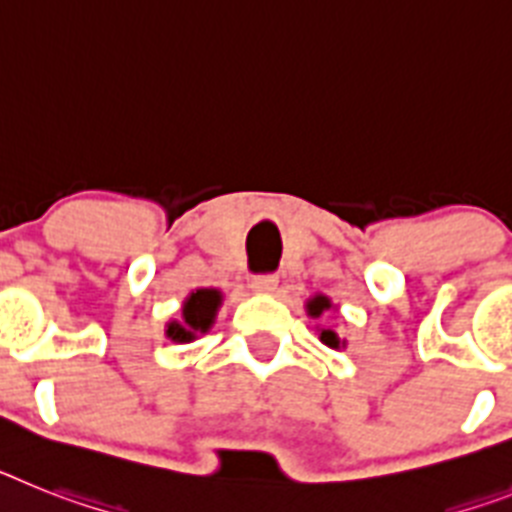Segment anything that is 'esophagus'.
Instances as JSON below:
<instances>
[{
	"label": "esophagus",
	"mask_w": 512,
	"mask_h": 512,
	"mask_svg": "<svg viewBox=\"0 0 512 512\" xmlns=\"http://www.w3.org/2000/svg\"><path fill=\"white\" fill-rule=\"evenodd\" d=\"M252 289L257 294H273L278 289V278L276 276H255L252 278Z\"/></svg>",
	"instance_id": "obj_1"
}]
</instances>
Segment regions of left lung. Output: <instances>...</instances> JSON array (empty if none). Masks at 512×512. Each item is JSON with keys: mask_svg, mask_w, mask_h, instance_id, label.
<instances>
[{"mask_svg": "<svg viewBox=\"0 0 512 512\" xmlns=\"http://www.w3.org/2000/svg\"><path fill=\"white\" fill-rule=\"evenodd\" d=\"M304 309H307V317H312V320H320L325 312H330V309H333V302H330V296L315 294V296H309L307 304H304ZM317 338H320V341L333 351L346 349V338H338L336 330L320 328V325H317Z\"/></svg>", "mask_w": 512, "mask_h": 512, "instance_id": "1", "label": "left lung"}]
</instances>
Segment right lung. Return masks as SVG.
Wrapping results in <instances>:
<instances>
[{"mask_svg": "<svg viewBox=\"0 0 512 512\" xmlns=\"http://www.w3.org/2000/svg\"><path fill=\"white\" fill-rule=\"evenodd\" d=\"M221 304V289L190 291L187 299L182 302V315H179V320L166 322V338H171L174 343H190L195 341V338L205 336V333L213 328Z\"/></svg>", "mask_w": 512, "mask_h": 512, "instance_id": "right-lung-1", "label": "right lung"}]
</instances>
